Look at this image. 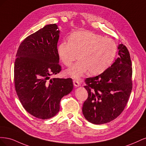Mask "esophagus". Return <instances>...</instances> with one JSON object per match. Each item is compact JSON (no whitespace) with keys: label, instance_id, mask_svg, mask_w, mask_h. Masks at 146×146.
I'll list each match as a JSON object with an SVG mask.
<instances>
[{"label":"esophagus","instance_id":"1","mask_svg":"<svg viewBox=\"0 0 146 146\" xmlns=\"http://www.w3.org/2000/svg\"><path fill=\"white\" fill-rule=\"evenodd\" d=\"M73 83H74V85L76 86V87H79L80 86V82H79L78 80H74L73 81Z\"/></svg>","mask_w":146,"mask_h":146}]
</instances>
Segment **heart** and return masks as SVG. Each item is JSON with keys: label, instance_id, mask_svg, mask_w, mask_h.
I'll use <instances>...</instances> for the list:
<instances>
[{"label": "heart", "instance_id": "b5f03b06", "mask_svg": "<svg viewBox=\"0 0 146 146\" xmlns=\"http://www.w3.org/2000/svg\"><path fill=\"white\" fill-rule=\"evenodd\" d=\"M57 52L61 61L67 66L80 57L77 62L66 70V73L78 78L88 71L91 75L99 74L113 63L117 46L112 39L100 35L81 31L72 33L69 41L61 42Z\"/></svg>", "mask_w": 146, "mask_h": 146}]
</instances>
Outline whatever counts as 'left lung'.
<instances>
[{"label": "left lung", "mask_w": 146, "mask_h": 146, "mask_svg": "<svg viewBox=\"0 0 146 146\" xmlns=\"http://www.w3.org/2000/svg\"><path fill=\"white\" fill-rule=\"evenodd\" d=\"M119 57L111 67L99 76L87 78L84 88L88 93L82 112L88 121L103 124L111 121L123 111L132 90V68L129 52L120 44Z\"/></svg>", "instance_id": "left-lung-1"}]
</instances>
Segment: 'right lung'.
<instances>
[{"label":"right lung","mask_w":146,"mask_h":146,"mask_svg":"<svg viewBox=\"0 0 146 146\" xmlns=\"http://www.w3.org/2000/svg\"><path fill=\"white\" fill-rule=\"evenodd\" d=\"M60 33L56 24L44 26L21 42L16 56L17 95L26 111L39 119L55 116L61 98L74 88L70 78L50 79L61 70L57 52Z\"/></svg>","instance_id":"obj_1"}]
</instances>
